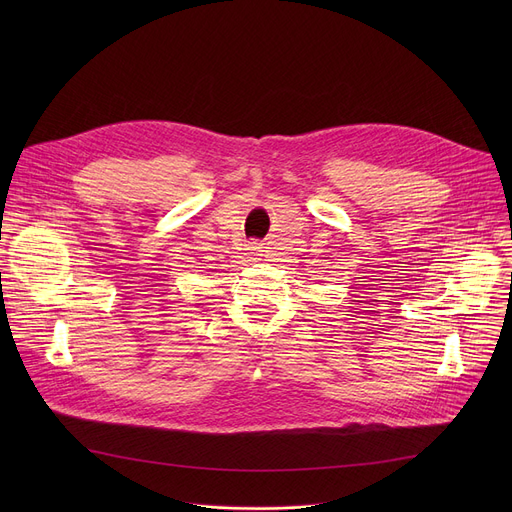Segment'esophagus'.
Here are the masks:
<instances>
[{
    "instance_id": "1",
    "label": "esophagus",
    "mask_w": 512,
    "mask_h": 512,
    "mask_svg": "<svg viewBox=\"0 0 512 512\" xmlns=\"http://www.w3.org/2000/svg\"><path fill=\"white\" fill-rule=\"evenodd\" d=\"M251 249H259V247H257V243H251Z\"/></svg>"
}]
</instances>
